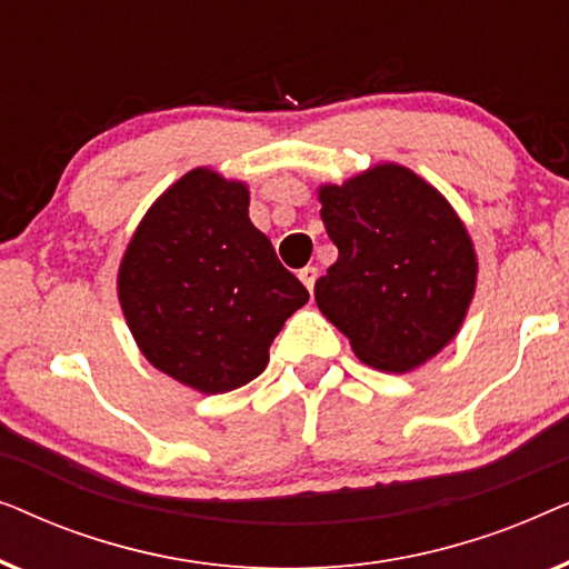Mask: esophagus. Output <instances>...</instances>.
Segmentation results:
<instances>
[{
	"label": "esophagus",
	"instance_id": "34e87169",
	"mask_svg": "<svg viewBox=\"0 0 569 569\" xmlns=\"http://www.w3.org/2000/svg\"><path fill=\"white\" fill-rule=\"evenodd\" d=\"M300 282L308 287V292L313 295V287H316V279H318V269L316 267H306V269H300Z\"/></svg>",
	"mask_w": 569,
	"mask_h": 569
}]
</instances>
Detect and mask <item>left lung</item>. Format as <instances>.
<instances>
[{"instance_id": "obj_1", "label": "left lung", "mask_w": 569, "mask_h": 569, "mask_svg": "<svg viewBox=\"0 0 569 569\" xmlns=\"http://www.w3.org/2000/svg\"><path fill=\"white\" fill-rule=\"evenodd\" d=\"M339 259L316 282L318 310L370 368L409 372L456 339L479 261L450 201L415 170L380 162L318 189Z\"/></svg>"}]
</instances>
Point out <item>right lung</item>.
Masks as SVG:
<instances>
[{"label":"right lung","mask_w":569,"mask_h":569,"mask_svg":"<svg viewBox=\"0 0 569 569\" xmlns=\"http://www.w3.org/2000/svg\"><path fill=\"white\" fill-rule=\"evenodd\" d=\"M248 186L193 168L154 199L119 267L139 352L199 393L261 376L287 318L308 302L248 217Z\"/></svg>","instance_id":"obj_1"}]
</instances>
